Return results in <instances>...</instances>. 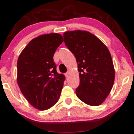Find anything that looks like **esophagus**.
Instances as JSON below:
<instances>
[{"label": "esophagus", "mask_w": 134, "mask_h": 134, "mask_svg": "<svg viewBox=\"0 0 134 134\" xmlns=\"http://www.w3.org/2000/svg\"><path fill=\"white\" fill-rule=\"evenodd\" d=\"M69 72L68 71V72H67L65 74V76H66V77H68V76H69Z\"/></svg>", "instance_id": "obj_1"}]
</instances>
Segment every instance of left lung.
I'll return each instance as SVG.
<instances>
[{
	"label": "left lung",
	"instance_id": "left-lung-1",
	"mask_svg": "<svg viewBox=\"0 0 134 134\" xmlns=\"http://www.w3.org/2000/svg\"><path fill=\"white\" fill-rule=\"evenodd\" d=\"M63 38L78 63L80 85L76 96L90 106H99L110 93L115 81L110 52L99 38L86 31H66Z\"/></svg>",
	"mask_w": 134,
	"mask_h": 134
}]
</instances>
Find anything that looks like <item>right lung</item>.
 Here are the masks:
<instances>
[{"label":"right lung","instance_id":"right-lung-1","mask_svg":"<svg viewBox=\"0 0 134 134\" xmlns=\"http://www.w3.org/2000/svg\"><path fill=\"white\" fill-rule=\"evenodd\" d=\"M63 41L58 33L41 35L30 41L18 59V84L30 104L38 110L53 106L60 96L65 77L57 72L53 55Z\"/></svg>","mask_w":134,"mask_h":134}]
</instances>
